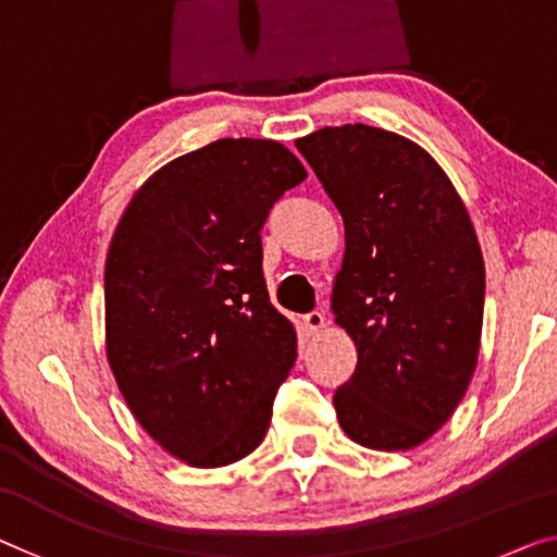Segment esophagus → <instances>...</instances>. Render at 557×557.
<instances>
[{
	"label": "esophagus",
	"instance_id": "esophagus-1",
	"mask_svg": "<svg viewBox=\"0 0 557 557\" xmlns=\"http://www.w3.org/2000/svg\"><path fill=\"white\" fill-rule=\"evenodd\" d=\"M302 320H305V327L310 330V332H318V330L325 327V314H322L320 310H312V312H307Z\"/></svg>",
	"mask_w": 557,
	"mask_h": 557
}]
</instances>
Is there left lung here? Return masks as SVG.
Masks as SVG:
<instances>
[{
	"label": "left lung",
	"instance_id": "obj_1",
	"mask_svg": "<svg viewBox=\"0 0 557 557\" xmlns=\"http://www.w3.org/2000/svg\"><path fill=\"white\" fill-rule=\"evenodd\" d=\"M345 222L332 312L358 347L337 420L372 450H410L450 420L475 372L485 264L453 182L395 132L343 124L297 139Z\"/></svg>",
	"mask_w": 557,
	"mask_h": 557
}]
</instances>
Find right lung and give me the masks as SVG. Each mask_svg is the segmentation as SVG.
Instances as JSON below:
<instances>
[{"label":"right lung","mask_w":557,"mask_h":557,"mask_svg":"<svg viewBox=\"0 0 557 557\" xmlns=\"http://www.w3.org/2000/svg\"><path fill=\"white\" fill-rule=\"evenodd\" d=\"M305 177L280 143L218 139L154 172L114 230L107 360L139 425L197 468L262 443L295 364V327L262 277L260 230Z\"/></svg>","instance_id":"obj_1"}]
</instances>
